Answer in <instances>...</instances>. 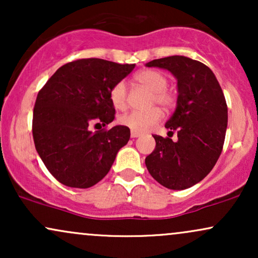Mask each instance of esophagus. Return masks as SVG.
Wrapping results in <instances>:
<instances>
[{
  "mask_svg": "<svg viewBox=\"0 0 258 258\" xmlns=\"http://www.w3.org/2000/svg\"><path fill=\"white\" fill-rule=\"evenodd\" d=\"M139 136H141V133L135 132V131L131 132V137H132V138H137V137H139Z\"/></svg>",
  "mask_w": 258,
  "mask_h": 258,
  "instance_id": "obj_1",
  "label": "esophagus"
}]
</instances>
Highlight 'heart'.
Wrapping results in <instances>:
<instances>
[{
    "mask_svg": "<svg viewBox=\"0 0 258 258\" xmlns=\"http://www.w3.org/2000/svg\"><path fill=\"white\" fill-rule=\"evenodd\" d=\"M136 81L142 87L147 88L153 93L152 104H158L162 108H170L174 103V97L166 90L168 80L166 76L158 70H143L136 75ZM111 104L116 110H125L128 104V93L127 86L123 81L117 82L110 91ZM162 119V112L160 109L154 108L148 111H131L120 117L121 125L128 127L132 131L142 133L149 131L160 120Z\"/></svg>",
    "mask_w": 258,
    "mask_h": 258,
    "instance_id": "b5f03b06",
    "label": "heart"
}]
</instances>
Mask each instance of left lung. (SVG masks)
I'll use <instances>...</instances> for the list:
<instances>
[{
    "instance_id": "left-lung-1",
    "label": "left lung",
    "mask_w": 258,
    "mask_h": 258,
    "mask_svg": "<svg viewBox=\"0 0 258 258\" xmlns=\"http://www.w3.org/2000/svg\"><path fill=\"white\" fill-rule=\"evenodd\" d=\"M147 67L161 68L177 79V106L165 127L177 141L153 136L154 152L146 166L160 184L173 190L203 180L220 158L228 123V108L215 74L200 61L183 55L154 59Z\"/></svg>"
}]
</instances>
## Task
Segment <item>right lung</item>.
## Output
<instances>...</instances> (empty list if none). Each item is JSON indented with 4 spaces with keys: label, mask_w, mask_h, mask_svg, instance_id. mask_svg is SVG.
<instances>
[{
    "label": "right lung",
    "mask_w": 258,
    "mask_h": 258,
    "mask_svg": "<svg viewBox=\"0 0 258 258\" xmlns=\"http://www.w3.org/2000/svg\"><path fill=\"white\" fill-rule=\"evenodd\" d=\"M98 58L63 65L41 88L35 102L32 136L44 166L61 184L90 188L110 170L130 139V128L106 126L115 119L110 91L135 69Z\"/></svg>",
    "instance_id": "add662e5"
}]
</instances>
